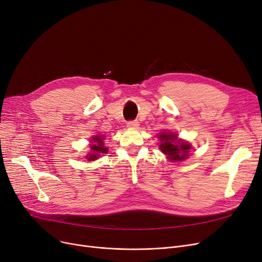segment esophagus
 Segmentation results:
<instances>
[{
  "instance_id": "1",
  "label": "esophagus",
  "mask_w": 262,
  "mask_h": 262,
  "mask_svg": "<svg viewBox=\"0 0 262 262\" xmlns=\"http://www.w3.org/2000/svg\"><path fill=\"white\" fill-rule=\"evenodd\" d=\"M126 125L128 128H137L139 126V122L138 121H128Z\"/></svg>"
}]
</instances>
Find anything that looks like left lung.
<instances>
[{
  "label": "left lung",
  "mask_w": 262,
  "mask_h": 262,
  "mask_svg": "<svg viewBox=\"0 0 262 262\" xmlns=\"http://www.w3.org/2000/svg\"><path fill=\"white\" fill-rule=\"evenodd\" d=\"M161 141L159 147L172 161H180L188 156L191 145L177 139V136L171 133H163L158 136Z\"/></svg>",
  "instance_id": "1"
}]
</instances>
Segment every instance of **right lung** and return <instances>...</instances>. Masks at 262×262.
<instances>
[{
    "mask_svg": "<svg viewBox=\"0 0 262 262\" xmlns=\"http://www.w3.org/2000/svg\"><path fill=\"white\" fill-rule=\"evenodd\" d=\"M103 138L104 137L101 136H95L93 137V141H91L93 144H91V150H92V154H89V156H87L88 160H95L96 158H98L99 154L100 153H107L108 149L107 147L104 146L103 144Z\"/></svg>",
    "mask_w": 262,
    "mask_h": 262,
    "instance_id": "obj_1",
    "label": "right lung"
}]
</instances>
